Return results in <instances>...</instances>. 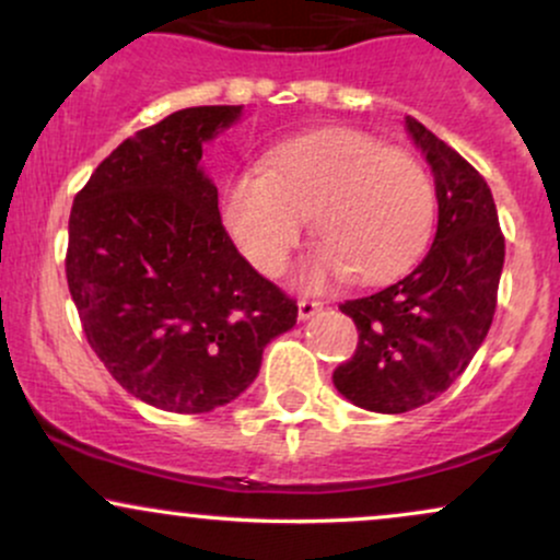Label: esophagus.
<instances>
[{"mask_svg":"<svg viewBox=\"0 0 560 560\" xmlns=\"http://www.w3.org/2000/svg\"><path fill=\"white\" fill-rule=\"evenodd\" d=\"M320 307H324V302H320V300L302 298V300L298 302V313H300V320H307V318H313V316H316V313L320 311Z\"/></svg>","mask_w":560,"mask_h":560,"instance_id":"34e87169","label":"esophagus"}]
</instances>
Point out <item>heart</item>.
Masks as SVG:
<instances>
[{"label":"heart","instance_id":"heart-1","mask_svg":"<svg viewBox=\"0 0 560 560\" xmlns=\"http://www.w3.org/2000/svg\"><path fill=\"white\" fill-rule=\"evenodd\" d=\"M221 215L240 253L262 273L287 266L307 215L320 247L307 287L350 276L382 284L413 266L434 226V186L419 158L358 128H320L281 141L266 168L229 176Z\"/></svg>","mask_w":560,"mask_h":560}]
</instances>
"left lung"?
<instances>
[{
	"label": "left lung",
	"mask_w": 560,
	"mask_h": 560,
	"mask_svg": "<svg viewBox=\"0 0 560 560\" xmlns=\"http://www.w3.org/2000/svg\"><path fill=\"white\" fill-rule=\"evenodd\" d=\"M405 126L434 173V242L405 279L339 305L355 320L358 347L331 376L347 400L376 413L421 408L464 374L490 331L505 258L481 173L416 118Z\"/></svg>",
	"instance_id": "obj_1"
}]
</instances>
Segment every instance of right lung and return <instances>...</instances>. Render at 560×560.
<instances>
[{"label":"right lung","mask_w":560,"mask_h":560,"mask_svg":"<svg viewBox=\"0 0 560 560\" xmlns=\"http://www.w3.org/2000/svg\"><path fill=\"white\" fill-rule=\"evenodd\" d=\"M242 107L171 113L96 165L68 221L66 276L83 334L120 387L171 413H208L255 382L298 302L242 258L199 171Z\"/></svg>","instance_id":"1"}]
</instances>
